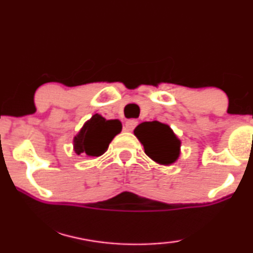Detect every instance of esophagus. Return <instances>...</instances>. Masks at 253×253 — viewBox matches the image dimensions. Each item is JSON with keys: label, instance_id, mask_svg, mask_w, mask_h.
Wrapping results in <instances>:
<instances>
[{"label": "esophagus", "instance_id": "obj_1", "mask_svg": "<svg viewBox=\"0 0 253 253\" xmlns=\"http://www.w3.org/2000/svg\"><path fill=\"white\" fill-rule=\"evenodd\" d=\"M137 124H138V122H137L136 120L126 121V131H132L134 127L137 126Z\"/></svg>", "mask_w": 253, "mask_h": 253}]
</instances>
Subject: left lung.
<instances>
[{"mask_svg": "<svg viewBox=\"0 0 253 253\" xmlns=\"http://www.w3.org/2000/svg\"><path fill=\"white\" fill-rule=\"evenodd\" d=\"M133 133L153 162L169 166L179 158L181 142L167 124L158 121L143 122L136 126Z\"/></svg>", "mask_w": 253, "mask_h": 253, "instance_id": "1", "label": "left lung"}]
</instances>
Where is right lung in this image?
<instances>
[{
	"instance_id": "right-lung-1",
	"label": "right lung",
	"mask_w": 253,
	"mask_h": 253,
	"mask_svg": "<svg viewBox=\"0 0 253 253\" xmlns=\"http://www.w3.org/2000/svg\"><path fill=\"white\" fill-rule=\"evenodd\" d=\"M121 131L122 123L119 120H106L101 115L95 114L74 137L75 153L86 157L102 156L114 137Z\"/></svg>"
}]
</instances>
